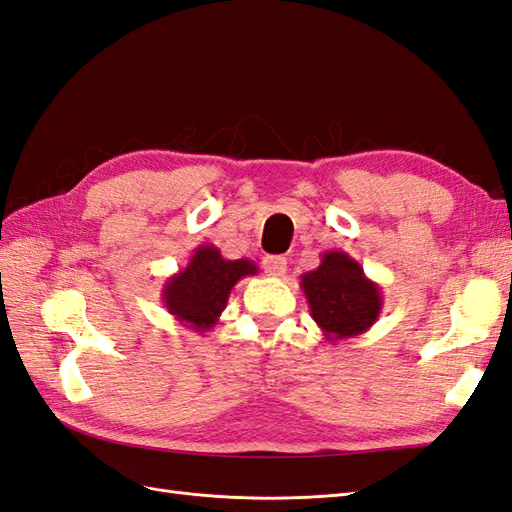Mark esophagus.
I'll return each mask as SVG.
<instances>
[{
  "label": "esophagus",
  "instance_id": "obj_1",
  "mask_svg": "<svg viewBox=\"0 0 512 512\" xmlns=\"http://www.w3.org/2000/svg\"><path fill=\"white\" fill-rule=\"evenodd\" d=\"M264 270L270 277H283L287 270V259L281 255H268L264 257Z\"/></svg>",
  "mask_w": 512,
  "mask_h": 512
}]
</instances>
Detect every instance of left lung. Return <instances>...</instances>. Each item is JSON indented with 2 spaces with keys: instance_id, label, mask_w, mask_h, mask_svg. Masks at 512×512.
<instances>
[{
  "instance_id": "1",
  "label": "left lung",
  "mask_w": 512,
  "mask_h": 512,
  "mask_svg": "<svg viewBox=\"0 0 512 512\" xmlns=\"http://www.w3.org/2000/svg\"><path fill=\"white\" fill-rule=\"evenodd\" d=\"M300 287L326 342L363 335L383 311L381 287L344 251H326L320 266L300 277Z\"/></svg>"
}]
</instances>
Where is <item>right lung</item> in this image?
Segmentation results:
<instances>
[{
	"mask_svg": "<svg viewBox=\"0 0 512 512\" xmlns=\"http://www.w3.org/2000/svg\"><path fill=\"white\" fill-rule=\"evenodd\" d=\"M259 272L251 259H225L214 244L194 248L188 266L168 277L162 287V303L179 324L205 333L225 311L229 294L244 277Z\"/></svg>",
	"mask_w": 512,
	"mask_h": 512,
	"instance_id": "obj_1",
	"label": "right lung"
}]
</instances>
